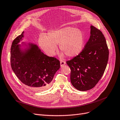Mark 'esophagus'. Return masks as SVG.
Returning <instances> with one entry per match:
<instances>
[{
    "label": "esophagus",
    "instance_id": "34e87169",
    "mask_svg": "<svg viewBox=\"0 0 120 120\" xmlns=\"http://www.w3.org/2000/svg\"><path fill=\"white\" fill-rule=\"evenodd\" d=\"M66 64V62L64 60H60V66L63 67Z\"/></svg>",
    "mask_w": 120,
    "mask_h": 120
}]
</instances>
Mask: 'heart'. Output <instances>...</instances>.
I'll use <instances>...</instances> for the list:
<instances>
[{"label":"heart","mask_w":120,"mask_h":120,"mask_svg":"<svg viewBox=\"0 0 120 120\" xmlns=\"http://www.w3.org/2000/svg\"><path fill=\"white\" fill-rule=\"evenodd\" d=\"M84 41L83 32L73 27L50 31L46 38H40L38 41L40 46L48 55H54L57 50L56 44H60L61 52L69 57L76 56L81 53Z\"/></svg>","instance_id":"obj_1"}]
</instances>
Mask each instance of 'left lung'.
<instances>
[{
  "label": "left lung",
  "mask_w": 120,
  "mask_h": 120,
  "mask_svg": "<svg viewBox=\"0 0 120 120\" xmlns=\"http://www.w3.org/2000/svg\"><path fill=\"white\" fill-rule=\"evenodd\" d=\"M90 36L81 53L66 61L71 69L73 86L79 91H87L95 87L105 70L109 51L102 32L90 26Z\"/></svg>",
  "instance_id": "1"
}]
</instances>
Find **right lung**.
<instances>
[{
	"label": "right lung",
	"instance_id": "1",
	"mask_svg": "<svg viewBox=\"0 0 120 120\" xmlns=\"http://www.w3.org/2000/svg\"><path fill=\"white\" fill-rule=\"evenodd\" d=\"M24 32L13 41L11 48V65L19 80L35 91L46 89L56 72L60 68L59 60L42 52L38 45L31 43L22 49L19 43L24 37Z\"/></svg>",
	"mask_w": 120,
	"mask_h": 120
}]
</instances>
